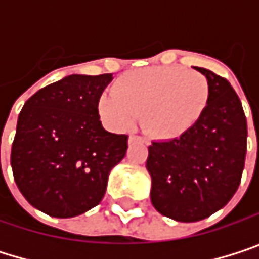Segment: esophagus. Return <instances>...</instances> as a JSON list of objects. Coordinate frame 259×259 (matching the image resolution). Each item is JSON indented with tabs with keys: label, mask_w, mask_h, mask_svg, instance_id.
Segmentation results:
<instances>
[{
	"label": "esophagus",
	"mask_w": 259,
	"mask_h": 259,
	"mask_svg": "<svg viewBox=\"0 0 259 259\" xmlns=\"http://www.w3.org/2000/svg\"><path fill=\"white\" fill-rule=\"evenodd\" d=\"M129 142H147L144 138H141V136H138V135H130L129 136Z\"/></svg>",
	"instance_id": "obj_1"
}]
</instances>
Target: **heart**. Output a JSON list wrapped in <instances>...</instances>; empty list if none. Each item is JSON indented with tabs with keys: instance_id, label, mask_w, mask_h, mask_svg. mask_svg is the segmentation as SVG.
Here are the masks:
<instances>
[{
	"instance_id": "1",
	"label": "heart",
	"mask_w": 259,
	"mask_h": 259,
	"mask_svg": "<svg viewBox=\"0 0 259 259\" xmlns=\"http://www.w3.org/2000/svg\"><path fill=\"white\" fill-rule=\"evenodd\" d=\"M210 99L205 75L183 67H148L118 79L99 99L103 120L115 130L141 126L156 139H174L201 118Z\"/></svg>"
}]
</instances>
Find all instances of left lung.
Masks as SVG:
<instances>
[{
	"instance_id": "8db88e82",
	"label": "left lung",
	"mask_w": 259,
	"mask_h": 259,
	"mask_svg": "<svg viewBox=\"0 0 259 259\" xmlns=\"http://www.w3.org/2000/svg\"><path fill=\"white\" fill-rule=\"evenodd\" d=\"M210 83L201 118L171 141H153L147 169L154 208L179 222L202 221L225 207L241 181L247 121L231 83L195 67Z\"/></svg>"
}]
</instances>
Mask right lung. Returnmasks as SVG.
Wrapping results in <instances>:
<instances>
[{"mask_svg": "<svg viewBox=\"0 0 259 259\" xmlns=\"http://www.w3.org/2000/svg\"><path fill=\"white\" fill-rule=\"evenodd\" d=\"M111 73L70 75L25 102L12 145L13 177L25 199L54 218H73L105 196L127 135L102 127L99 99Z\"/></svg>", "mask_w": 259, "mask_h": 259, "instance_id": "1", "label": "right lung"}]
</instances>
